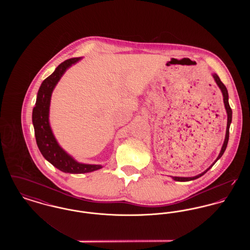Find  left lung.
Listing matches in <instances>:
<instances>
[{
  "label": "left lung",
  "instance_id": "obj_1",
  "mask_svg": "<svg viewBox=\"0 0 250 250\" xmlns=\"http://www.w3.org/2000/svg\"><path fill=\"white\" fill-rule=\"evenodd\" d=\"M213 78H214V82L215 83L217 84V86L219 87L222 95H223V101H224V106L226 108L227 116H228V121H227V129H226V136H225V140H224V143L222 145V148L220 150V153L217 156V158L214 160V163L209 167L207 169H205L203 172H202L201 174H198L196 176H193V177H176V176H172V179L175 180V181H178V182H188V181H192V180H195V179L200 178L201 176H202L204 173H206L212 167L214 166V163L223 155L225 150H226L227 145H228V142H229V125H230V123H231V118H232V110L229 107V94H228V90H227L226 86L224 84L222 83V82L220 81L219 77L216 75V74H213Z\"/></svg>",
  "mask_w": 250,
  "mask_h": 250
}]
</instances>
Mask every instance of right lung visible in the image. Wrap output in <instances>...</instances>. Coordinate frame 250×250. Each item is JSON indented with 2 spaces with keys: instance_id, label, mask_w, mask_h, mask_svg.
<instances>
[{
  "instance_id": "right-lung-1",
  "label": "right lung",
  "mask_w": 250,
  "mask_h": 250,
  "mask_svg": "<svg viewBox=\"0 0 250 250\" xmlns=\"http://www.w3.org/2000/svg\"><path fill=\"white\" fill-rule=\"evenodd\" d=\"M81 57L66 60L59 64L54 72L42 83L33 109V125L36 143L42 155L50 164L65 173H87L102 168L101 165L83 164L68 155L55 139L49 125V106L52 92L65 71L77 63Z\"/></svg>"
}]
</instances>
